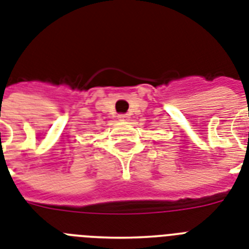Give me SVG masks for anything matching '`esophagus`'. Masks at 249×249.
Returning a JSON list of instances; mask_svg holds the SVG:
<instances>
[{
    "label": "esophagus",
    "mask_w": 249,
    "mask_h": 249,
    "mask_svg": "<svg viewBox=\"0 0 249 249\" xmlns=\"http://www.w3.org/2000/svg\"><path fill=\"white\" fill-rule=\"evenodd\" d=\"M119 118V120H121V121H126V120H129V115H126V114H120L118 116Z\"/></svg>",
    "instance_id": "34e87169"
}]
</instances>
